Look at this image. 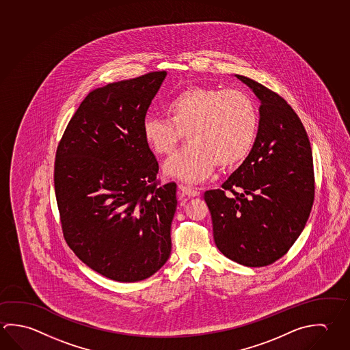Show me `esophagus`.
<instances>
[{"mask_svg":"<svg viewBox=\"0 0 350 350\" xmlns=\"http://www.w3.org/2000/svg\"><path fill=\"white\" fill-rule=\"evenodd\" d=\"M178 188L180 190V193L185 196H198L200 194V191L198 188H193V187H190V185H185V184H179L178 185Z\"/></svg>","mask_w":350,"mask_h":350,"instance_id":"obj_1","label":"esophagus"}]
</instances>
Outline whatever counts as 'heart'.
Wrapping results in <instances>:
<instances>
[{
	"mask_svg": "<svg viewBox=\"0 0 350 350\" xmlns=\"http://www.w3.org/2000/svg\"><path fill=\"white\" fill-rule=\"evenodd\" d=\"M166 111L170 119L145 118L142 136L154 154L170 156L187 134L189 145L166 165L168 174L187 182H202L216 165L239 166L257 139V105L243 91L190 86L167 102Z\"/></svg>",
	"mask_w": 350,
	"mask_h": 350,
	"instance_id": "b5f03b06",
	"label": "heart"
}]
</instances>
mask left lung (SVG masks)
I'll return each instance as SVG.
<instances>
[{
  "label": "left lung",
  "instance_id": "1",
  "mask_svg": "<svg viewBox=\"0 0 350 350\" xmlns=\"http://www.w3.org/2000/svg\"><path fill=\"white\" fill-rule=\"evenodd\" d=\"M260 100L259 129L245 162L204 193L216 247L233 262L265 267L285 256L312 208L314 173L305 126L278 93L236 75Z\"/></svg>",
  "mask_w": 350,
  "mask_h": 350
}]
</instances>
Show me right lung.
I'll use <instances>...</instances> for the list:
<instances>
[{
    "mask_svg": "<svg viewBox=\"0 0 350 350\" xmlns=\"http://www.w3.org/2000/svg\"><path fill=\"white\" fill-rule=\"evenodd\" d=\"M166 71L88 93L56 148L54 185L64 239L111 280H144L171 254L177 184H161L142 123Z\"/></svg>",
    "mask_w": 350,
    "mask_h": 350,
    "instance_id": "add662e5",
    "label": "right lung"
}]
</instances>
